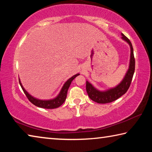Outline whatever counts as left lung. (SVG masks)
I'll return each instance as SVG.
<instances>
[{"label": "left lung", "mask_w": 152, "mask_h": 152, "mask_svg": "<svg viewBox=\"0 0 152 152\" xmlns=\"http://www.w3.org/2000/svg\"><path fill=\"white\" fill-rule=\"evenodd\" d=\"M122 38L129 44L131 48L129 68L126 74L125 78L123 80L122 82L114 88L108 90L107 91L105 92H101L98 91L96 88H94L91 84H90L88 81H86V88L88 96L92 101L96 102L97 103L105 104L116 101L117 99H119V97H121L122 95L127 92L131 85V83H132L135 66V61L134 54H133V49L130 40L125 35L122 34Z\"/></svg>", "instance_id": "obj_1"}]
</instances>
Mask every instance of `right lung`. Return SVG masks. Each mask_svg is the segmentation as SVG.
I'll use <instances>...</instances> for the list:
<instances>
[{
    "label": "right lung",
    "instance_id": "right-lung-1",
    "mask_svg": "<svg viewBox=\"0 0 152 152\" xmlns=\"http://www.w3.org/2000/svg\"><path fill=\"white\" fill-rule=\"evenodd\" d=\"M79 74H77L76 75L73 76L72 77L68 80L66 82V83L64 84V85L63 86L62 88H61V91L59 94L58 96L55 98L54 99L52 100H50V101H42V100H39V99H36L35 98H33V96H31V95L28 93V92L25 91L23 87L22 84H20V82L19 80V84L21 88L23 91L24 93L26 95V96L27 97V99H29V101L31 102L32 104H33L35 106H37L38 107H41V108H43V109H56V108H58L59 107H60L61 104H62L65 100L66 99V96H67V92H68V90L70 87L71 82L73 80L76 78L77 76H78Z\"/></svg>",
    "mask_w": 152,
    "mask_h": 152
}]
</instances>
